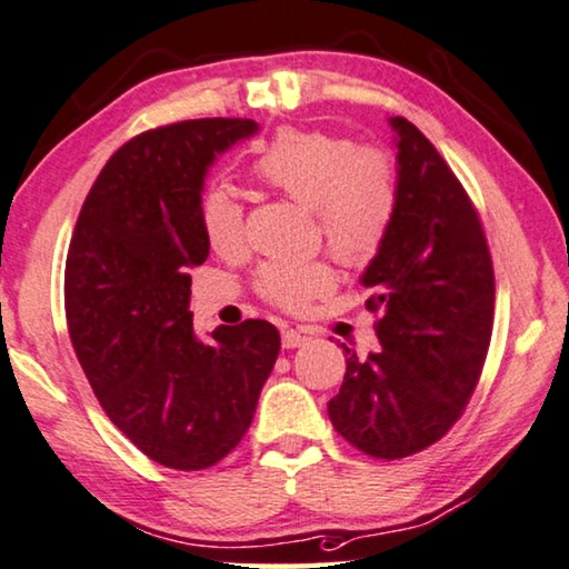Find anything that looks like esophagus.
Returning <instances> with one entry per match:
<instances>
[{
	"instance_id": "esophagus-1",
	"label": "esophagus",
	"mask_w": 569,
	"mask_h": 569,
	"mask_svg": "<svg viewBox=\"0 0 569 569\" xmlns=\"http://www.w3.org/2000/svg\"><path fill=\"white\" fill-rule=\"evenodd\" d=\"M281 342L286 350H293V347H301L303 342H307V335L299 332V329H286V332L281 335Z\"/></svg>"
}]
</instances>
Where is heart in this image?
<instances>
[{"label":"heart","instance_id":"heart-1","mask_svg":"<svg viewBox=\"0 0 569 569\" xmlns=\"http://www.w3.org/2000/svg\"><path fill=\"white\" fill-rule=\"evenodd\" d=\"M258 183L313 211L317 232L347 266H368L386 248L401 207V166L386 146H355L325 130L286 127L250 163ZM199 227L217 256L234 258L248 248L244 209L230 191L209 189L199 201ZM327 260L268 262L256 291L283 311H303L335 288Z\"/></svg>","mask_w":569,"mask_h":569}]
</instances>
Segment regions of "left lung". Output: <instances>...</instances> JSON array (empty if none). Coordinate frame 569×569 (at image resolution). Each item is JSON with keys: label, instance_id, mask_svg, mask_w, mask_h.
Wrapping results in <instances>:
<instances>
[{"label": "left lung", "instance_id": "1", "mask_svg": "<svg viewBox=\"0 0 569 569\" xmlns=\"http://www.w3.org/2000/svg\"><path fill=\"white\" fill-rule=\"evenodd\" d=\"M401 207L362 286L378 317L368 358L345 347L347 372L327 403L332 427L378 460L439 442L468 409L493 332L496 276L478 209L447 160L403 117Z\"/></svg>", "mask_w": 569, "mask_h": 569}]
</instances>
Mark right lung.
I'll return each instance as SVG.
<instances>
[{
    "label": "right lung",
    "mask_w": 569,
    "mask_h": 569,
    "mask_svg": "<svg viewBox=\"0 0 569 569\" xmlns=\"http://www.w3.org/2000/svg\"><path fill=\"white\" fill-rule=\"evenodd\" d=\"M258 130L207 117L140 132L107 160L71 237L66 321L101 409L152 462L203 470L250 429L281 352L270 321L193 332V266L209 256L199 227L207 168Z\"/></svg>",
    "instance_id": "right-lung-1"
}]
</instances>
